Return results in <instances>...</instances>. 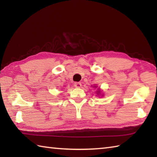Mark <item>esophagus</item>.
I'll return each instance as SVG.
<instances>
[{
  "instance_id": "obj_1",
  "label": "esophagus",
  "mask_w": 157,
  "mask_h": 157,
  "mask_svg": "<svg viewBox=\"0 0 157 157\" xmlns=\"http://www.w3.org/2000/svg\"><path fill=\"white\" fill-rule=\"evenodd\" d=\"M74 86L75 88H81V86H82V84L80 82H75V84H74Z\"/></svg>"
}]
</instances>
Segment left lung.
Wrapping results in <instances>:
<instances>
[{"label": "left lung", "mask_w": 157, "mask_h": 157, "mask_svg": "<svg viewBox=\"0 0 157 157\" xmlns=\"http://www.w3.org/2000/svg\"><path fill=\"white\" fill-rule=\"evenodd\" d=\"M93 87L94 88H98V86H93ZM96 94H97L98 96H104V94H102V90L101 89H100V88H98V89H97V90H96Z\"/></svg>", "instance_id": "8db88e82"}]
</instances>
